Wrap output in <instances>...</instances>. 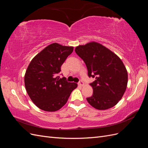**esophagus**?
I'll use <instances>...</instances> for the list:
<instances>
[{
	"label": "esophagus",
	"instance_id": "34e87169",
	"mask_svg": "<svg viewBox=\"0 0 148 148\" xmlns=\"http://www.w3.org/2000/svg\"><path fill=\"white\" fill-rule=\"evenodd\" d=\"M84 83H83V82L82 81V79H80L79 80V82H78V85L79 86H84Z\"/></svg>",
	"mask_w": 148,
	"mask_h": 148
}]
</instances>
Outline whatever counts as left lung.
I'll return each instance as SVG.
<instances>
[{
  "label": "left lung",
  "mask_w": 148,
  "mask_h": 148,
  "mask_svg": "<svg viewBox=\"0 0 148 148\" xmlns=\"http://www.w3.org/2000/svg\"><path fill=\"white\" fill-rule=\"evenodd\" d=\"M75 52L83 60L89 77L95 80L90 85L92 95L88 103L98 110H106L122 99L128 83V73L120 58L109 49L96 42L75 48Z\"/></svg>",
  "instance_id": "8db88e82"
}]
</instances>
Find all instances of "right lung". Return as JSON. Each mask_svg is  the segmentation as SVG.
I'll return each mask as SVG.
<instances>
[{
	"instance_id": "1",
	"label": "right lung",
	"mask_w": 148,
	"mask_h": 148,
	"mask_svg": "<svg viewBox=\"0 0 148 148\" xmlns=\"http://www.w3.org/2000/svg\"><path fill=\"white\" fill-rule=\"evenodd\" d=\"M73 51V47L53 43L38 53L29 64L25 75L26 90L31 101L41 110H59L78 86L77 83L58 76L61 66Z\"/></svg>"
}]
</instances>
